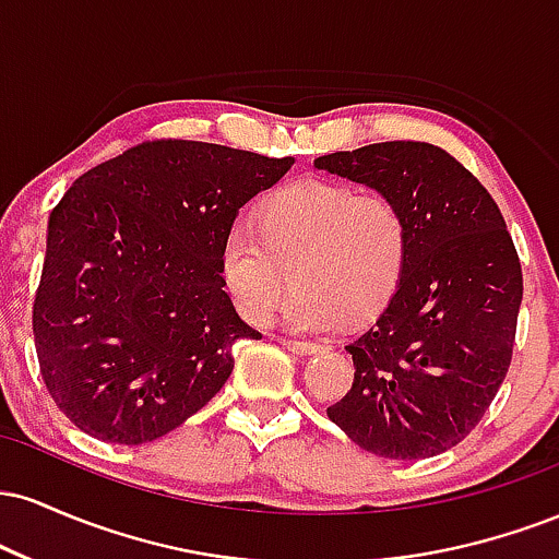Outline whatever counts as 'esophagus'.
<instances>
[{"mask_svg": "<svg viewBox=\"0 0 559 559\" xmlns=\"http://www.w3.org/2000/svg\"><path fill=\"white\" fill-rule=\"evenodd\" d=\"M284 344L292 352H297V355H316V352H323L325 349L323 344H318V342H299V338H286Z\"/></svg>", "mask_w": 559, "mask_h": 559, "instance_id": "1", "label": "esophagus"}]
</instances>
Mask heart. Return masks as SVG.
I'll list each match as a JSON object with an SVG mask.
<instances>
[{
  "label": "heart",
  "mask_w": 559,
  "mask_h": 559,
  "mask_svg": "<svg viewBox=\"0 0 559 559\" xmlns=\"http://www.w3.org/2000/svg\"><path fill=\"white\" fill-rule=\"evenodd\" d=\"M407 265V226L389 199L355 186L305 181L267 202L262 226L236 217L217 252V271L234 307L265 323L294 273L297 292L284 323L320 333L373 318L400 288Z\"/></svg>",
  "instance_id": "heart-1"
}]
</instances>
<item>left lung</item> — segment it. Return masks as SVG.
Listing matches in <instances>:
<instances>
[{
  "label": "left lung",
  "instance_id": "8db88e82",
  "mask_svg": "<svg viewBox=\"0 0 559 559\" xmlns=\"http://www.w3.org/2000/svg\"><path fill=\"white\" fill-rule=\"evenodd\" d=\"M365 183L407 226V265L378 320L346 352L355 383L325 413L386 460L457 447L489 409L512 360L523 273L489 191L426 141H381L316 159Z\"/></svg>",
  "mask_w": 559,
  "mask_h": 559
}]
</instances>
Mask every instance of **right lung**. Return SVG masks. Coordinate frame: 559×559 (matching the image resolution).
I'll use <instances>...</instances> for the list:
<instances>
[{
  "instance_id": "right-lung-1",
  "label": "right lung",
  "mask_w": 559,
  "mask_h": 559,
  "mask_svg": "<svg viewBox=\"0 0 559 559\" xmlns=\"http://www.w3.org/2000/svg\"><path fill=\"white\" fill-rule=\"evenodd\" d=\"M204 141H146L96 165L49 215L34 301L44 383L70 423L146 444L202 409L260 338L217 271L239 210L292 170Z\"/></svg>"
}]
</instances>
